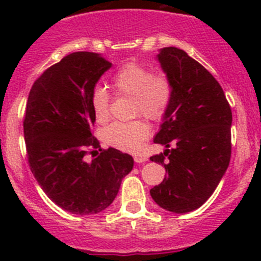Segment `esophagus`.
I'll list each match as a JSON object with an SVG mask.
<instances>
[{
    "label": "esophagus",
    "mask_w": 261,
    "mask_h": 261,
    "mask_svg": "<svg viewBox=\"0 0 261 261\" xmlns=\"http://www.w3.org/2000/svg\"><path fill=\"white\" fill-rule=\"evenodd\" d=\"M133 158H135L136 163H144L147 161V158L145 155H135Z\"/></svg>",
    "instance_id": "obj_1"
}]
</instances>
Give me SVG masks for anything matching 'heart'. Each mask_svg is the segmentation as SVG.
I'll return each instance as SVG.
<instances>
[{
  "label": "heart",
  "mask_w": 261,
  "mask_h": 261,
  "mask_svg": "<svg viewBox=\"0 0 261 261\" xmlns=\"http://www.w3.org/2000/svg\"><path fill=\"white\" fill-rule=\"evenodd\" d=\"M112 87L117 95L133 96V115H144L150 120L162 119L174 96V85L165 73L141 62H126L112 77ZM90 106L99 124L111 117V95L106 87L96 86L91 91ZM150 135V126L144 119L115 121L103 129L106 144L123 151H138Z\"/></svg>",
  "instance_id": "obj_1"
}]
</instances>
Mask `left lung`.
I'll return each mask as SVG.
<instances>
[{"label":"left lung","mask_w":261,"mask_h":261,"mask_svg":"<svg viewBox=\"0 0 261 261\" xmlns=\"http://www.w3.org/2000/svg\"><path fill=\"white\" fill-rule=\"evenodd\" d=\"M158 60L174 96L154 137L167 149L150 156L165 166L167 176L150 195L161 208L187 213L211 197L229 167L231 108L218 81L183 49L163 48ZM172 143L174 149H168Z\"/></svg>","instance_id":"obj_1"}]
</instances>
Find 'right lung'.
Segmentation results:
<instances>
[{
    "instance_id": "obj_1",
    "label": "right lung",
    "mask_w": 261,
    "mask_h": 261,
    "mask_svg": "<svg viewBox=\"0 0 261 261\" xmlns=\"http://www.w3.org/2000/svg\"><path fill=\"white\" fill-rule=\"evenodd\" d=\"M111 65L99 53H70L43 71L26 103L30 170L55 204L80 216L107 208L133 168L132 155L100 149L93 135L90 96Z\"/></svg>"
}]
</instances>
